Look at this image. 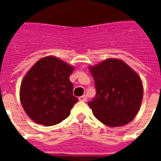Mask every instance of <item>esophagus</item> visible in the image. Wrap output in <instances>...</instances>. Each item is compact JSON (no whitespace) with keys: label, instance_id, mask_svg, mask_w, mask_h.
Returning <instances> with one entry per match:
<instances>
[{"label":"esophagus","instance_id":"1","mask_svg":"<svg viewBox=\"0 0 161 161\" xmlns=\"http://www.w3.org/2000/svg\"><path fill=\"white\" fill-rule=\"evenodd\" d=\"M78 99H79V101L86 102L87 101V97H86L85 95H84V96H81V97H78Z\"/></svg>","mask_w":161,"mask_h":161}]
</instances>
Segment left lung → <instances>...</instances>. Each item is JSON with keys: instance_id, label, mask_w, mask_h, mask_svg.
Masks as SVG:
<instances>
[{"instance_id": "left-lung-1", "label": "left lung", "mask_w": 161, "mask_h": 161, "mask_svg": "<svg viewBox=\"0 0 161 161\" xmlns=\"http://www.w3.org/2000/svg\"><path fill=\"white\" fill-rule=\"evenodd\" d=\"M94 78L96 96L89 106L95 117L109 127L128 124L141 108L142 80L121 60L108 58L90 67Z\"/></svg>"}]
</instances>
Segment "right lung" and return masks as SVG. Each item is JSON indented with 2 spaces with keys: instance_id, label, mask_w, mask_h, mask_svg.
Segmentation results:
<instances>
[{
  "instance_id": "obj_1",
  "label": "right lung",
  "mask_w": 161,
  "mask_h": 161,
  "mask_svg": "<svg viewBox=\"0 0 161 161\" xmlns=\"http://www.w3.org/2000/svg\"><path fill=\"white\" fill-rule=\"evenodd\" d=\"M74 67L56 57H45L34 64L23 78L19 97L26 115L44 126L67 118L78 101L70 81Z\"/></svg>"
}]
</instances>
